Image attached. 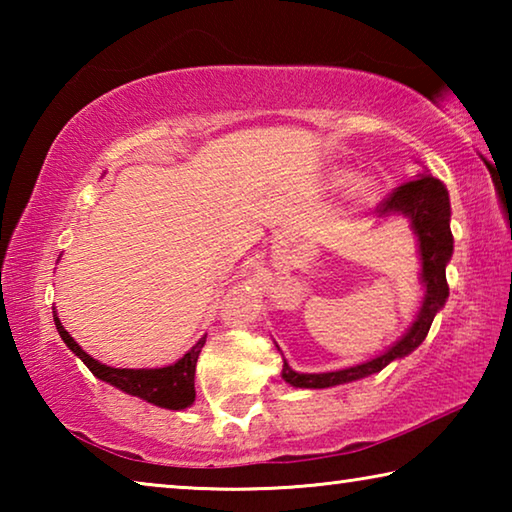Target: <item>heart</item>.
Segmentation results:
<instances>
[{
    "instance_id": "heart-1",
    "label": "heart",
    "mask_w": 512,
    "mask_h": 512,
    "mask_svg": "<svg viewBox=\"0 0 512 512\" xmlns=\"http://www.w3.org/2000/svg\"><path fill=\"white\" fill-rule=\"evenodd\" d=\"M350 180H352L350 173H341V176H339V183H350ZM354 194H357V198H359L361 203H368V201H372V196H375V185H372V183H359L357 189H354Z\"/></svg>"
}]
</instances>
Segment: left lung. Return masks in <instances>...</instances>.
Masks as SVG:
<instances>
[{
    "label": "left lung",
    "instance_id": "8db88e82",
    "mask_svg": "<svg viewBox=\"0 0 512 512\" xmlns=\"http://www.w3.org/2000/svg\"><path fill=\"white\" fill-rule=\"evenodd\" d=\"M379 216L388 214H404L411 219V225L420 241V257H422V282L427 291H424V302L418 318L411 325L400 341L393 348H388L377 359H370L359 366L336 370V372H320V375H307V372H296L289 368L284 361L282 379L289 381L296 388H329L348 384V381L368 377L372 372H379L386 368L393 359L406 357L418 345L427 339L429 327L433 323V316L443 309L445 300L449 296V284L445 275V266L449 257L454 253V237L449 230V194L445 185L433 176H420L409 183H402L388 194L384 201L377 205Z\"/></svg>",
    "mask_w": 512,
    "mask_h": 512
}]
</instances>
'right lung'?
Here are the masks:
<instances>
[{
    "label": "right lung",
    "mask_w": 512,
    "mask_h": 512,
    "mask_svg": "<svg viewBox=\"0 0 512 512\" xmlns=\"http://www.w3.org/2000/svg\"><path fill=\"white\" fill-rule=\"evenodd\" d=\"M54 323L60 334V339L67 343V348L72 350L76 357H79L85 366L92 370L94 377H99L108 384L117 386L119 391L128 395L142 397V400L151 402L155 406H162V409H187L189 404L194 402L196 388H194V375H196V361L198 354H201L207 334L198 341L192 350H189L183 359H178L173 366L167 368H151V370H131V368H110L103 366L97 359H92L88 352L76 343L72 336H69L67 329L60 323L58 316L54 314Z\"/></svg>",
    "instance_id": "obj_1"
}]
</instances>
